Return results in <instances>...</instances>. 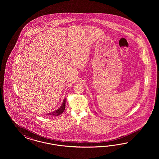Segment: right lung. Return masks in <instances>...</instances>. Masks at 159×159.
<instances>
[{"label":"right lung","mask_w":159,"mask_h":159,"mask_svg":"<svg viewBox=\"0 0 159 159\" xmlns=\"http://www.w3.org/2000/svg\"><path fill=\"white\" fill-rule=\"evenodd\" d=\"M65 104H66V98H64L62 105L58 108V110L52 111L50 113H47V114H46V115H48L49 116H55L61 115L65 109Z\"/></svg>","instance_id":"right-lung-1"}]
</instances>
